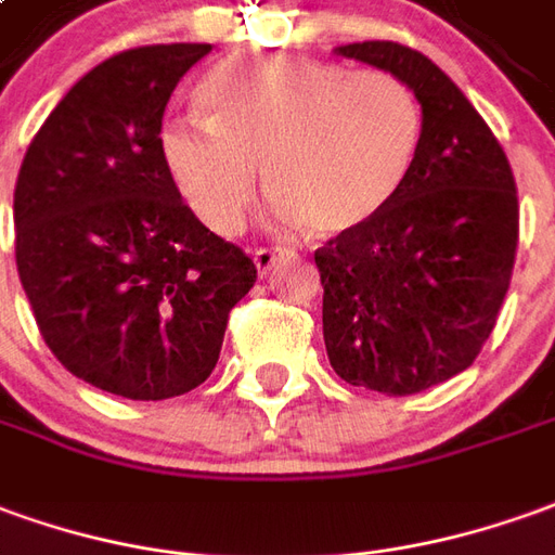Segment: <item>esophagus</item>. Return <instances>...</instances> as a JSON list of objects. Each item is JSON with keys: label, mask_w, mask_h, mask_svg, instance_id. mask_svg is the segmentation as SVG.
<instances>
[{"label": "esophagus", "mask_w": 555, "mask_h": 555, "mask_svg": "<svg viewBox=\"0 0 555 555\" xmlns=\"http://www.w3.org/2000/svg\"><path fill=\"white\" fill-rule=\"evenodd\" d=\"M254 262H256V271H259V274H266V271L278 262V250H271V247H256Z\"/></svg>", "instance_id": "34e87169"}]
</instances>
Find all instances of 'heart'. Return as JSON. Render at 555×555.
<instances>
[{
  "label": "heart",
  "instance_id": "b5f03b06",
  "mask_svg": "<svg viewBox=\"0 0 555 555\" xmlns=\"http://www.w3.org/2000/svg\"><path fill=\"white\" fill-rule=\"evenodd\" d=\"M208 120H178L159 154L183 202L217 235L238 232L262 166L286 227L317 235L369 227L399 196L420 154L423 108L392 72L241 53L202 83Z\"/></svg>",
  "mask_w": 555,
  "mask_h": 555
}]
</instances>
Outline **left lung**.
Returning <instances> with one entry per match:
<instances>
[{
	"mask_svg": "<svg viewBox=\"0 0 555 555\" xmlns=\"http://www.w3.org/2000/svg\"><path fill=\"white\" fill-rule=\"evenodd\" d=\"M338 53L414 90L423 141L387 211L314 254L323 341L350 387L414 396L465 372L499 320L517 259V183L487 120L429 56L399 41Z\"/></svg>",
	"mask_w": 555,
	"mask_h": 555,
	"instance_id": "obj_1",
	"label": "left lung"
}]
</instances>
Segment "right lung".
Returning <instances> with one entry per match:
<instances>
[{"instance_id": "right-lung-1", "label": "right lung", "mask_w": 555, "mask_h": 555, "mask_svg": "<svg viewBox=\"0 0 555 555\" xmlns=\"http://www.w3.org/2000/svg\"><path fill=\"white\" fill-rule=\"evenodd\" d=\"M211 44L114 53L23 156L14 256L38 332L80 380L135 401L196 389L256 266L183 205L159 154L178 80Z\"/></svg>"}]
</instances>
